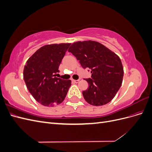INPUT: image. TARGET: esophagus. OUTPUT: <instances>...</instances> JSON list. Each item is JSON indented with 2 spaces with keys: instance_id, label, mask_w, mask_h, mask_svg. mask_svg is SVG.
<instances>
[{
  "instance_id": "1",
  "label": "esophagus",
  "mask_w": 152,
  "mask_h": 152,
  "mask_svg": "<svg viewBox=\"0 0 152 152\" xmlns=\"http://www.w3.org/2000/svg\"><path fill=\"white\" fill-rule=\"evenodd\" d=\"M72 81L74 82V83H78V82H79V80H73Z\"/></svg>"
}]
</instances>
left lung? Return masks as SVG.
I'll use <instances>...</instances> for the list:
<instances>
[{"label": "left lung", "mask_w": 152, "mask_h": 152, "mask_svg": "<svg viewBox=\"0 0 152 152\" xmlns=\"http://www.w3.org/2000/svg\"><path fill=\"white\" fill-rule=\"evenodd\" d=\"M83 68L91 69V78L82 92L89 104L102 106L112 100L122 85L124 68L117 55L99 42L93 40L76 42L68 49Z\"/></svg>", "instance_id": "8db88e82"}]
</instances>
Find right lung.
Wrapping results in <instances>:
<instances>
[{"label": "right lung", "instance_id": "obj_1", "mask_svg": "<svg viewBox=\"0 0 152 152\" xmlns=\"http://www.w3.org/2000/svg\"><path fill=\"white\" fill-rule=\"evenodd\" d=\"M71 44L45 45L27 60L23 79L35 99L45 107H54L65 99L71 86L70 80L55 77Z\"/></svg>", "mask_w": 152, "mask_h": 152}]
</instances>
